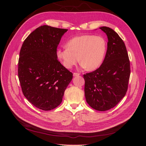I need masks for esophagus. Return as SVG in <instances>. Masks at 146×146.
Masks as SVG:
<instances>
[{
	"label": "esophagus",
	"instance_id": "obj_1",
	"mask_svg": "<svg viewBox=\"0 0 146 146\" xmlns=\"http://www.w3.org/2000/svg\"><path fill=\"white\" fill-rule=\"evenodd\" d=\"M73 75H74V77L78 76H80V73H79V72H74Z\"/></svg>",
	"mask_w": 146,
	"mask_h": 146
}]
</instances>
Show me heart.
<instances>
[{
	"label": "heart",
	"mask_w": 146,
	"mask_h": 146,
	"mask_svg": "<svg viewBox=\"0 0 146 146\" xmlns=\"http://www.w3.org/2000/svg\"><path fill=\"white\" fill-rule=\"evenodd\" d=\"M107 48V43L103 36L84 35L69 39L66 47L57 49L56 55L66 68H72L80 58L82 68L92 70L102 63Z\"/></svg>",
	"instance_id": "obj_1"
}]
</instances>
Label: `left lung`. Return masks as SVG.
<instances>
[{
    "label": "left lung",
    "instance_id": "8db88e82",
    "mask_svg": "<svg viewBox=\"0 0 146 146\" xmlns=\"http://www.w3.org/2000/svg\"><path fill=\"white\" fill-rule=\"evenodd\" d=\"M107 34L108 41L105 59L100 67L83 75L87 103L98 111L111 109L125 96L130 76V64L122 39L107 27L99 28Z\"/></svg>",
    "mask_w": 146,
    "mask_h": 146
}]
</instances>
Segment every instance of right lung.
<instances>
[{"instance_id": "1", "label": "right lung", "mask_w": 146, "mask_h": 146, "mask_svg": "<svg viewBox=\"0 0 146 146\" xmlns=\"http://www.w3.org/2000/svg\"><path fill=\"white\" fill-rule=\"evenodd\" d=\"M68 29L42 25L22 45L18 77L22 91L36 108L48 111L61 103L73 74L57 59L56 49Z\"/></svg>"}]
</instances>
